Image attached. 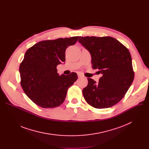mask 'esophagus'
<instances>
[{"label": "esophagus", "instance_id": "34e87169", "mask_svg": "<svg viewBox=\"0 0 149 149\" xmlns=\"http://www.w3.org/2000/svg\"><path fill=\"white\" fill-rule=\"evenodd\" d=\"M78 77L79 78H82V77H83L84 76H83V75H82L81 73L78 72Z\"/></svg>", "mask_w": 149, "mask_h": 149}]
</instances>
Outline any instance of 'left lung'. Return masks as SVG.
Returning a JSON list of instances; mask_svg holds the SVG:
<instances>
[{"instance_id": "left-lung-1", "label": "left lung", "mask_w": 149, "mask_h": 149, "mask_svg": "<svg viewBox=\"0 0 149 149\" xmlns=\"http://www.w3.org/2000/svg\"><path fill=\"white\" fill-rule=\"evenodd\" d=\"M78 42L90 52L92 68L102 75L98 82L87 78L82 90L85 100L96 109L112 107L124 97L134 79L129 51L110 36H79Z\"/></svg>"}]
</instances>
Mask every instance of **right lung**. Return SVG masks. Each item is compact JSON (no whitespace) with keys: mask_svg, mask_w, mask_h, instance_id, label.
I'll return each mask as SVG.
<instances>
[{"mask_svg":"<svg viewBox=\"0 0 149 149\" xmlns=\"http://www.w3.org/2000/svg\"><path fill=\"white\" fill-rule=\"evenodd\" d=\"M79 36L42 40L29 48L19 67L20 84L26 95L42 108H55L64 101L75 72L59 75L56 67L65 61L66 49Z\"/></svg>","mask_w":149,"mask_h":149,"instance_id":"right-lung-1","label":"right lung"}]
</instances>
